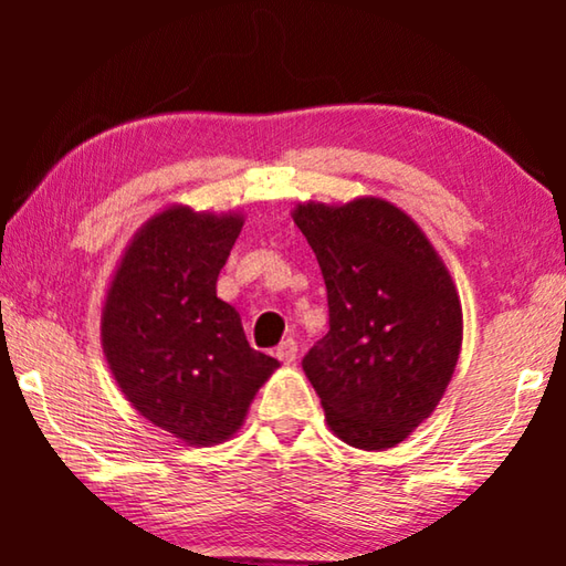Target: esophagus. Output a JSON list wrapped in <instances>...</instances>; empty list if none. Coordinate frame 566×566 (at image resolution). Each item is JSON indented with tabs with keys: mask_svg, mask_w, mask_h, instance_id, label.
I'll return each mask as SVG.
<instances>
[{
	"mask_svg": "<svg viewBox=\"0 0 566 566\" xmlns=\"http://www.w3.org/2000/svg\"><path fill=\"white\" fill-rule=\"evenodd\" d=\"M276 359L284 364H292L296 359V342L294 339H284L280 347H276Z\"/></svg>",
	"mask_w": 566,
	"mask_h": 566,
	"instance_id": "1",
	"label": "esophagus"
}]
</instances>
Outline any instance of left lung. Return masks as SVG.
Returning <instances> with one entry per match:
<instances>
[{
    "label": "left lung",
    "mask_w": 566,
    "mask_h": 566,
    "mask_svg": "<svg viewBox=\"0 0 566 566\" xmlns=\"http://www.w3.org/2000/svg\"><path fill=\"white\" fill-rule=\"evenodd\" d=\"M292 219L317 254L329 302V332L306 352L304 375L342 442L397 447L454 375L464 324L452 274L387 199L304 202Z\"/></svg>",
    "instance_id": "obj_1"
}]
</instances>
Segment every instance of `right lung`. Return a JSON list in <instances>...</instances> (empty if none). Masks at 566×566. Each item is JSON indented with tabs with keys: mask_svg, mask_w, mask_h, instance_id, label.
I'll list each match as a JSON object with an SVG mask.
<instances>
[{
	"mask_svg": "<svg viewBox=\"0 0 566 566\" xmlns=\"http://www.w3.org/2000/svg\"><path fill=\"white\" fill-rule=\"evenodd\" d=\"M244 227L242 212L171 205L124 249L102 304V349L129 405L189 447L242 429L280 361L254 352L217 276Z\"/></svg>",
	"mask_w": 566,
	"mask_h": 566,
	"instance_id": "right-lung-1",
	"label": "right lung"
}]
</instances>
